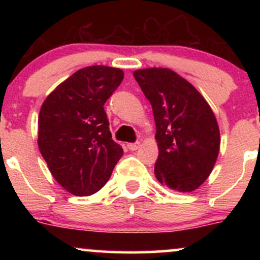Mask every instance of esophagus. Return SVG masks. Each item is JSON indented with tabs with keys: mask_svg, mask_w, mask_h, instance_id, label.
Returning a JSON list of instances; mask_svg holds the SVG:
<instances>
[{
	"mask_svg": "<svg viewBox=\"0 0 260 260\" xmlns=\"http://www.w3.org/2000/svg\"><path fill=\"white\" fill-rule=\"evenodd\" d=\"M139 147H140V143H139V142H137V143H129V144L127 145V148L129 149L131 151L137 150V149H138Z\"/></svg>",
	"mask_w": 260,
	"mask_h": 260,
	"instance_id": "obj_1",
	"label": "esophagus"
}]
</instances>
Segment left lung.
<instances>
[{
    "label": "left lung",
    "mask_w": 260,
    "mask_h": 260,
    "mask_svg": "<svg viewBox=\"0 0 260 260\" xmlns=\"http://www.w3.org/2000/svg\"><path fill=\"white\" fill-rule=\"evenodd\" d=\"M133 76L153 107L159 148L155 177L178 192L198 189L220 150L213 110L194 86L169 68H143Z\"/></svg>",
    "instance_id": "1"
}]
</instances>
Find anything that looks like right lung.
<instances>
[{
    "label": "right lung",
    "mask_w": 260,
    "mask_h": 260,
    "mask_svg": "<svg viewBox=\"0 0 260 260\" xmlns=\"http://www.w3.org/2000/svg\"><path fill=\"white\" fill-rule=\"evenodd\" d=\"M123 77L120 68L89 66L56 86L41 105L39 150L53 178L74 196L100 190L123 155L104 110Z\"/></svg>",
    "instance_id": "obj_1"
}]
</instances>
